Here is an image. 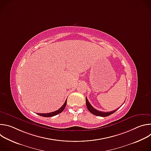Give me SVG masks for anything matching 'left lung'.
<instances>
[{
	"instance_id": "left-lung-1",
	"label": "left lung",
	"mask_w": 151,
	"mask_h": 151,
	"mask_svg": "<svg viewBox=\"0 0 151 151\" xmlns=\"http://www.w3.org/2000/svg\"><path fill=\"white\" fill-rule=\"evenodd\" d=\"M85 100H86V105H87V109H88V111L91 113L93 114V115H96V116H102V117H106V116H109L111 115V114H114V112H115L117 109L115 110V111H111V112H101V111H99L98 110H96V109H94V107L91 105V104L90 103V102L88 101L87 97H86L85 98Z\"/></svg>"
}]
</instances>
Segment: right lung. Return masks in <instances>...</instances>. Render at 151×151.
<instances>
[{"instance_id": "obj_1", "label": "right lung", "mask_w": 151, "mask_h": 151, "mask_svg": "<svg viewBox=\"0 0 151 151\" xmlns=\"http://www.w3.org/2000/svg\"><path fill=\"white\" fill-rule=\"evenodd\" d=\"M66 103H67V100L65 101V103H64V104L60 107V108L58 110L55 111V112L47 113V114H37V115H39L40 116H44V117H51V116L57 115L60 114L61 112H62L64 111V108H65V107L66 106Z\"/></svg>"}]
</instances>
